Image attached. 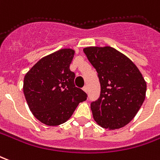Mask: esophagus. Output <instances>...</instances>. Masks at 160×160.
Returning <instances> with one entry per match:
<instances>
[{
	"mask_svg": "<svg viewBox=\"0 0 160 160\" xmlns=\"http://www.w3.org/2000/svg\"><path fill=\"white\" fill-rule=\"evenodd\" d=\"M83 90H84V91H85V92H88V87H87V86H84V87H83Z\"/></svg>",
	"mask_w": 160,
	"mask_h": 160,
	"instance_id": "esophagus-1",
	"label": "esophagus"
}]
</instances>
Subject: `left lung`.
I'll list each match as a JSON object with an SVG mask.
<instances>
[{
  "instance_id": "8db88e82",
  "label": "left lung",
  "mask_w": 160,
  "mask_h": 160,
  "mask_svg": "<svg viewBox=\"0 0 160 160\" xmlns=\"http://www.w3.org/2000/svg\"><path fill=\"white\" fill-rule=\"evenodd\" d=\"M83 51L98 72L101 86L99 98L91 103L93 118L105 129L121 128L140 109L146 82L131 60L113 47H90Z\"/></svg>"
}]
</instances>
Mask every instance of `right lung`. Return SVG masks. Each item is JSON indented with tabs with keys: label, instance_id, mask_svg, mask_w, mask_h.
Masks as SVG:
<instances>
[{
	"label": "right lung",
	"instance_id": "add662e5",
	"mask_svg": "<svg viewBox=\"0 0 160 160\" xmlns=\"http://www.w3.org/2000/svg\"><path fill=\"white\" fill-rule=\"evenodd\" d=\"M74 51L61 49L41 58L25 74L23 93L34 116L47 125L66 122L87 94L74 85L69 68Z\"/></svg>",
	"mask_w": 160,
	"mask_h": 160
}]
</instances>
